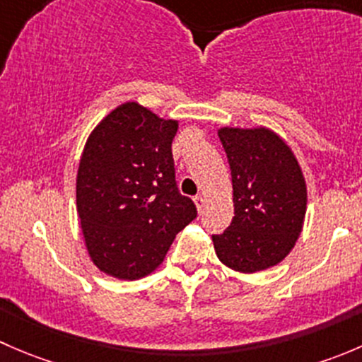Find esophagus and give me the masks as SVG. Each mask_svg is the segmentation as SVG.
Wrapping results in <instances>:
<instances>
[{"instance_id":"1","label":"esophagus","mask_w":362,"mask_h":362,"mask_svg":"<svg viewBox=\"0 0 362 362\" xmlns=\"http://www.w3.org/2000/svg\"><path fill=\"white\" fill-rule=\"evenodd\" d=\"M194 203H196V206H198V210L202 211V210H203V206H204V196H203V194L196 196V198H194Z\"/></svg>"}]
</instances>
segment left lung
<instances>
[{"instance_id":"left-lung-1","label":"left lung","mask_w":362,"mask_h":362,"mask_svg":"<svg viewBox=\"0 0 362 362\" xmlns=\"http://www.w3.org/2000/svg\"><path fill=\"white\" fill-rule=\"evenodd\" d=\"M235 217L211 235L217 257L229 268L254 273L279 264L296 245L306 214L301 168L286 141L266 127H222Z\"/></svg>"}]
</instances>
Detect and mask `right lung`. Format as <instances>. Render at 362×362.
<instances>
[{
	"mask_svg": "<svg viewBox=\"0 0 362 362\" xmlns=\"http://www.w3.org/2000/svg\"><path fill=\"white\" fill-rule=\"evenodd\" d=\"M177 129V120L124 103L87 140L76 175V210L90 259L107 275L136 280L152 273L177 233L198 215L175 180Z\"/></svg>",
	"mask_w": 362,
	"mask_h": 362,
	"instance_id": "add662e5",
	"label": "right lung"
}]
</instances>
